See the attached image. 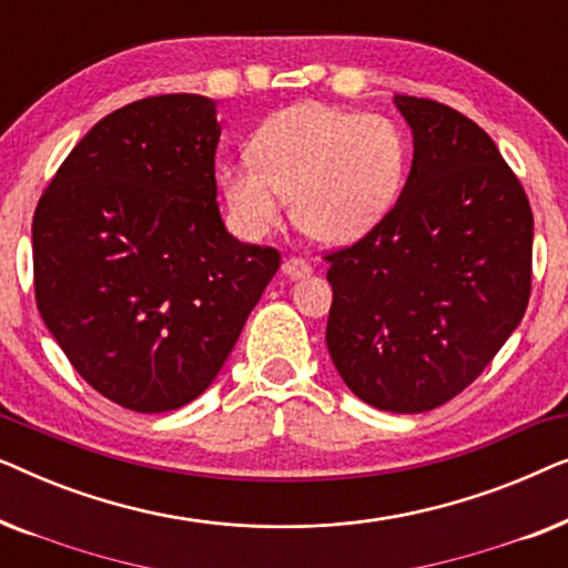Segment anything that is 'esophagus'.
Returning a JSON list of instances; mask_svg holds the SVG:
<instances>
[{"label":"esophagus","instance_id":"obj_1","mask_svg":"<svg viewBox=\"0 0 568 568\" xmlns=\"http://www.w3.org/2000/svg\"><path fill=\"white\" fill-rule=\"evenodd\" d=\"M282 271H284L286 276H292V278H302V276L313 274V266H310V263H307L305 258H297V255H290V258H286V261L282 263Z\"/></svg>","mask_w":568,"mask_h":568}]
</instances>
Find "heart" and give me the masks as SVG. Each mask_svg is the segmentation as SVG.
Returning <instances> with one entry per match:
<instances>
[{
	"mask_svg": "<svg viewBox=\"0 0 568 568\" xmlns=\"http://www.w3.org/2000/svg\"><path fill=\"white\" fill-rule=\"evenodd\" d=\"M251 158L220 168L224 201L243 235H266L292 199V220L307 237L341 245L367 235L398 201L410 139L387 115L300 103L255 129Z\"/></svg>",
	"mask_w": 568,
	"mask_h": 568,
	"instance_id": "b5f03b06",
	"label": "heart"
}]
</instances>
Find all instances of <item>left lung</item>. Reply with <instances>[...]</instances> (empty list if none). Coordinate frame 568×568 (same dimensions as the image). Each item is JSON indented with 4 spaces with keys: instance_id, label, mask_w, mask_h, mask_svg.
Wrapping results in <instances>:
<instances>
[{
    "instance_id": "left-lung-1",
    "label": "left lung",
    "mask_w": 568,
    "mask_h": 568,
    "mask_svg": "<svg viewBox=\"0 0 568 568\" xmlns=\"http://www.w3.org/2000/svg\"><path fill=\"white\" fill-rule=\"evenodd\" d=\"M395 105L414 131V165L379 224L323 255L325 344L356 398L422 414L463 393L523 321L532 209L468 115L414 95Z\"/></svg>"
}]
</instances>
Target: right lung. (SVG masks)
I'll return each instance as SVG.
<instances>
[{
	"label": "right lung",
	"mask_w": 568,
	"mask_h": 568,
	"mask_svg": "<svg viewBox=\"0 0 568 568\" xmlns=\"http://www.w3.org/2000/svg\"><path fill=\"white\" fill-rule=\"evenodd\" d=\"M214 100L152 95L84 134L33 214L43 323L92 390L136 414L212 385L276 247L240 243L216 204Z\"/></svg>",
	"instance_id": "obj_1"
}]
</instances>
